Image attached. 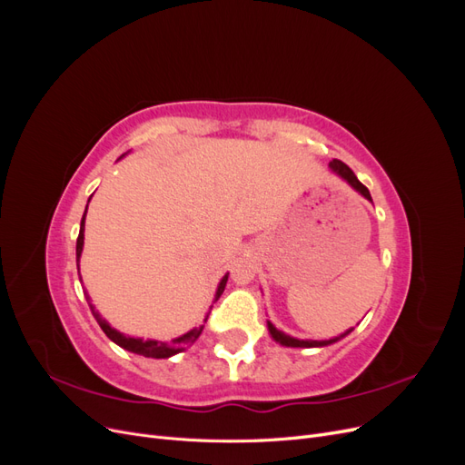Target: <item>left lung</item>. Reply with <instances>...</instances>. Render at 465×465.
<instances>
[{"label":"left lung","instance_id":"obj_1","mask_svg":"<svg viewBox=\"0 0 465 465\" xmlns=\"http://www.w3.org/2000/svg\"><path fill=\"white\" fill-rule=\"evenodd\" d=\"M330 171H331L335 176H340L341 180H345L351 188H353L357 193H361V195H362L364 200L372 202V198H371V192L367 190V186H362V184H361L359 178L355 176V173L351 171V168H349L345 163L333 159V161L330 163ZM267 331H270L272 340H273L275 343L283 345V347H326V345H331V343H335V341L343 340L345 335H349L351 331H353V328L347 330V331H343L341 335L331 337V340H320V341H318V340H299V337H292V335H289V333H285V331L277 330L270 320H267Z\"/></svg>","mask_w":465,"mask_h":465}]
</instances>
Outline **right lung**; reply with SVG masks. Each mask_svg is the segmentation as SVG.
<instances>
[{
  "mask_svg": "<svg viewBox=\"0 0 465 465\" xmlns=\"http://www.w3.org/2000/svg\"><path fill=\"white\" fill-rule=\"evenodd\" d=\"M128 153H124V154H128ZM124 154H122V157H124ZM91 198H93V195H91ZM91 198H89V202H91ZM87 207H89V203H87ZM87 207H85V215H87ZM85 215H83V219H81L79 236H77V248H75L77 273H79V258H81V252H83V244H85ZM227 279H229V273H224L223 279L219 281L213 302L219 301V297H221L223 291H224V285H227ZM87 301H89V306H91V312H93L94 320L98 322V326H101V330L106 333V337H108L110 341H114L122 349L130 351V353L142 355V357H147V359H168V357H173L176 353H182V351H186L195 340H198L200 333L203 331V326H195L190 331L182 333L180 337H174L173 341H159V340H143V337H132V335H125V333L118 331L116 328H112L110 323L94 311V306L91 304L89 297H87ZM205 320H207V316H205Z\"/></svg>",
  "mask_w": 465,
  "mask_h": 465,
  "instance_id": "1",
  "label": "right lung"
}]
</instances>
